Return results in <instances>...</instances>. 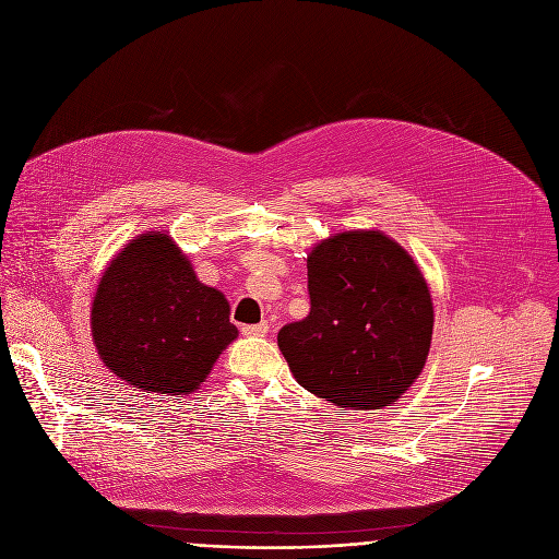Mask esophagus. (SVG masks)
Segmentation results:
<instances>
[{
	"instance_id": "1",
	"label": "esophagus",
	"mask_w": 559,
	"mask_h": 559,
	"mask_svg": "<svg viewBox=\"0 0 559 559\" xmlns=\"http://www.w3.org/2000/svg\"><path fill=\"white\" fill-rule=\"evenodd\" d=\"M267 323H259V325H243L241 328V332L246 334V336H265L267 334Z\"/></svg>"
}]
</instances>
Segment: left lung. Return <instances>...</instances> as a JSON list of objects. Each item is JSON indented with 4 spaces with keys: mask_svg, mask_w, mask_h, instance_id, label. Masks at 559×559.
Returning <instances> with one entry per match:
<instances>
[{
    "mask_svg": "<svg viewBox=\"0 0 559 559\" xmlns=\"http://www.w3.org/2000/svg\"><path fill=\"white\" fill-rule=\"evenodd\" d=\"M309 313L278 332L300 386L336 407L393 405L420 376L433 334L429 287L380 231H343L307 257Z\"/></svg>",
    "mask_w": 559,
    "mask_h": 559,
    "instance_id": "left-lung-1",
    "label": "left lung"
}]
</instances>
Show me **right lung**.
<instances>
[{"mask_svg":"<svg viewBox=\"0 0 559 559\" xmlns=\"http://www.w3.org/2000/svg\"><path fill=\"white\" fill-rule=\"evenodd\" d=\"M225 296L203 285L168 234H143L106 270L93 302V338L123 382L186 395L236 338Z\"/></svg>","mask_w":559,"mask_h":559,"instance_id":"obj_1","label":"right lung"}]
</instances>
